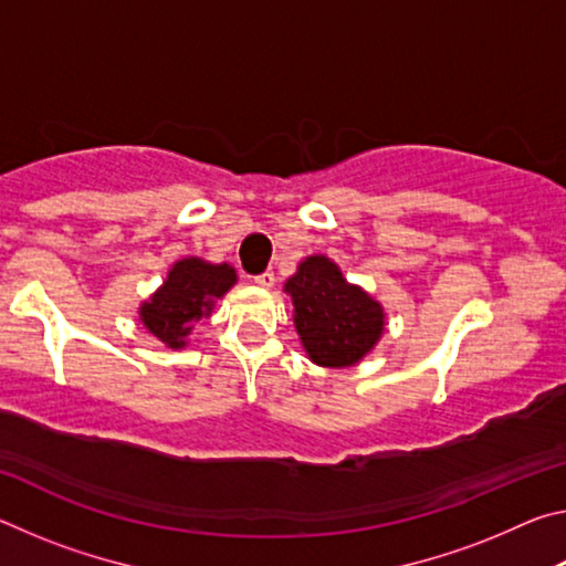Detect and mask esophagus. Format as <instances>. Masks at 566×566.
I'll return each instance as SVG.
<instances>
[{"label":"esophagus","instance_id":"34e87169","mask_svg":"<svg viewBox=\"0 0 566 566\" xmlns=\"http://www.w3.org/2000/svg\"><path fill=\"white\" fill-rule=\"evenodd\" d=\"M254 284H260V286H264V290H270V286H274V272H262V274H256L254 276Z\"/></svg>","mask_w":566,"mask_h":566}]
</instances>
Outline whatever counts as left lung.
<instances>
[{
    "instance_id": "8db88e82",
    "label": "left lung",
    "mask_w": 566,
    "mask_h": 566,
    "mask_svg": "<svg viewBox=\"0 0 566 566\" xmlns=\"http://www.w3.org/2000/svg\"><path fill=\"white\" fill-rule=\"evenodd\" d=\"M294 302V324L312 361L349 367L385 332V312L359 286L344 280L327 256H310L284 286Z\"/></svg>"
}]
</instances>
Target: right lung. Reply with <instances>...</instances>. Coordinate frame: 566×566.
Wrapping results in <instances>:
<instances>
[{
    "mask_svg": "<svg viewBox=\"0 0 566 566\" xmlns=\"http://www.w3.org/2000/svg\"><path fill=\"white\" fill-rule=\"evenodd\" d=\"M237 282V274L229 264H207L197 256L181 260L167 276L161 290L142 304V322L171 349L185 347V337L199 317L212 312L229 286Z\"/></svg>",
    "mask_w": 566,
    "mask_h": 566,
    "instance_id": "1",
    "label": "right lung"
}]
</instances>
